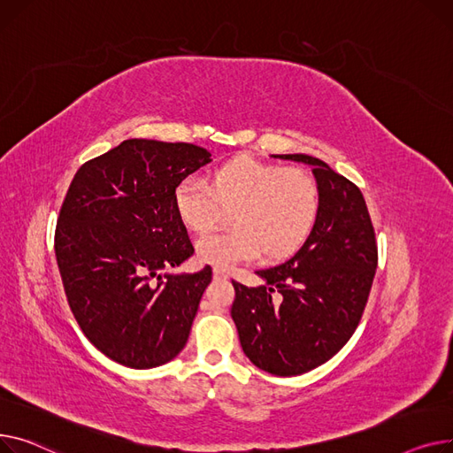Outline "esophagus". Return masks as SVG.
<instances>
[{
	"label": "esophagus",
	"mask_w": 453,
	"mask_h": 453,
	"mask_svg": "<svg viewBox=\"0 0 453 453\" xmlns=\"http://www.w3.org/2000/svg\"><path fill=\"white\" fill-rule=\"evenodd\" d=\"M211 274H214L216 280H226V278H228L226 271L221 269V267H214V269H211Z\"/></svg>",
	"instance_id": "1"
}]
</instances>
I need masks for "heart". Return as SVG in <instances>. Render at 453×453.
Wrapping results in <instances>:
<instances>
[{
    "mask_svg": "<svg viewBox=\"0 0 453 453\" xmlns=\"http://www.w3.org/2000/svg\"><path fill=\"white\" fill-rule=\"evenodd\" d=\"M179 219L197 234L214 226L224 210L234 228L203 235L196 252L204 263L232 267L261 252L280 261L298 252L320 216V186L302 168H285L254 157H235L211 172L208 184L186 175L173 192Z\"/></svg>",
    "mask_w": 453,
    "mask_h": 453,
    "instance_id": "obj_1",
    "label": "heart"
}]
</instances>
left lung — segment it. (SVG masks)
I'll list each match as a JSON object with an SVG mask.
<instances>
[{"instance_id": "obj_1", "label": "left lung", "mask_w": 453, "mask_h": 453, "mask_svg": "<svg viewBox=\"0 0 453 453\" xmlns=\"http://www.w3.org/2000/svg\"><path fill=\"white\" fill-rule=\"evenodd\" d=\"M312 166L320 216L303 247L247 287L232 280L230 309L250 362L276 377L326 364L353 336L373 285L379 249L358 186L311 155H274Z\"/></svg>"}]
</instances>
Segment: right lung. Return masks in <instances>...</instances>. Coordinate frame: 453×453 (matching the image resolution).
Masks as SVG:
<instances>
[{"instance_id":"obj_1","label":"right lung","mask_w":453,"mask_h":453,"mask_svg":"<svg viewBox=\"0 0 453 453\" xmlns=\"http://www.w3.org/2000/svg\"><path fill=\"white\" fill-rule=\"evenodd\" d=\"M210 161L196 144L129 139L69 184L55 232L65 296L88 340L126 367L163 365L188 340L211 269L158 271L194 254L173 192Z\"/></svg>"}]
</instances>
